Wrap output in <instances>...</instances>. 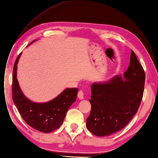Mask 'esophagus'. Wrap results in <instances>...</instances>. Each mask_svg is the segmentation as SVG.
Returning <instances> with one entry per match:
<instances>
[{
  "mask_svg": "<svg viewBox=\"0 0 158 158\" xmlns=\"http://www.w3.org/2000/svg\"><path fill=\"white\" fill-rule=\"evenodd\" d=\"M78 98L80 100L84 99V94H83V92L82 90L79 91V93H78Z\"/></svg>",
  "mask_w": 158,
  "mask_h": 158,
  "instance_id": "esophagus-1",
  "label": "esophagus"
}]
</instances>
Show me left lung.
I'll return each instance as SVG.
<instances>
[{
  "label": "left lung",
  "mask_w": 158,
  "mask_h": 158,
  "mask_svg": "<svg viewBox=\"0 0 158 158\" xmlns=\"http://www.w3.org/2000/svg\"><path fill=\"white\" fill-rule=\"evenodd\" d=\"M145 73L132 50L123 77L91 85V110L86 128L94 135L110 136L129 123L139 108L144 89Z\"/></svg>",
  "instance_id": "left-lung-1"
}]
</instances>
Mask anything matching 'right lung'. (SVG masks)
<instances>
[{
    "label": "right lung",
    "mask_w": 158,
    "mask_h": 158,
    "mask_svg": "<svg viewBox=\"0 0 158 158\" xmlns=\"http://www.w3.org/2000/svg\"><path fill=\"white\" fill-rule=\"evenodd\" d=\"M21 55L22 52L14 65L13 101L25 123L42 133H51L62 125L68 110L77 99L79 89H65L56 97L46 102L37 103L29 100L23 93L17 79L18 63Z\"/></svg>",
    "instance_id": "right-lung-1"
}]
</instances>
